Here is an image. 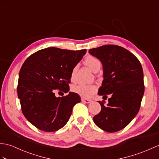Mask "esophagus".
Segmentation results:
<instances>
[{
	"mask_svg": "<svg viewBox=\"0 0 159 159\" xmlns=\"http://www.w3.org/2000/svg\"><path fill=\"white\" fill-rule=\"evenodd\" d=\"M81 100L83 102H85V103H90L92 102V100H90L89 99H85V98H82Z\"/></svg>",
	"mask_w": 159,
	"mask_h": 159,
	"instance_id": "obj_1",
	"label": "esophagus"
}]
</instances>
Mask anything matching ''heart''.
I'll return each mask as SVG.
<instances>
[{
	"instance_id": "1",
	"label": "heart",
	"mask_w": 159,
	"mask_h": 159,
	"mask_svg": "<svg viewBox=\"0 0 159 159\" xmlns=\"http://www.w3.org/2000/svg\"><path fill=\"white\" fill-rule=\"evenodd\" d=\"M85 65L93 72H97L100 68L102 63L100 61L95 57L89 56L85 60ZM78 66H74L70 74V80L72 82L76 81V75ZM72 92L83 98H89L96 92L97 87L93 84L86 85V84H79L72 88Z\"/></svg>"
}]
</instances>
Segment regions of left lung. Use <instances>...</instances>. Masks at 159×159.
Wrapping results in <instances>:
<instances>
[{
    "label": "left lung",
    "instance_id": "1",
    "mask_svg": "<svg viewBox=\"0 0 159 159\" xmlns=\"http://www.w3.org/2000/svg\"><path fill=\"white\" fill-rule=\"evenodd\" d=\"M102 64L104 80L98 94L107 98L99 101L100 112L93 117L97 126L108 133L123 129L137 116L144 93L142 66L133 53L123 47L104 45L89 50ZM104 99V100H106Z\"/></svg>",
    "mask_w": 159,
    "mask_h": 159
}]
</instances>
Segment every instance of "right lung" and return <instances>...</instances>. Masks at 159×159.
Returning <instances> with one entry per match:
<instances>
[{
  "instance_id": "add662e5",
  "label": "right lung",
  "mask_w": 159,
  "mask_h": 159,
  "mask_svg": "<svg viewBox=\"0 0 159 159\" xmlns=\"http://www.w3.org/2000/svg\"><path fill=\"white\" fill-rule=\"evenodd\" d=\"M86 50H70L55 47L38 50L24 62L19 73L18 96L24 116L45 132H55L69 120L80 97L74 92L57 98L55 89L69 92L70 74Z\"/></svg>"
}]
</instances>
